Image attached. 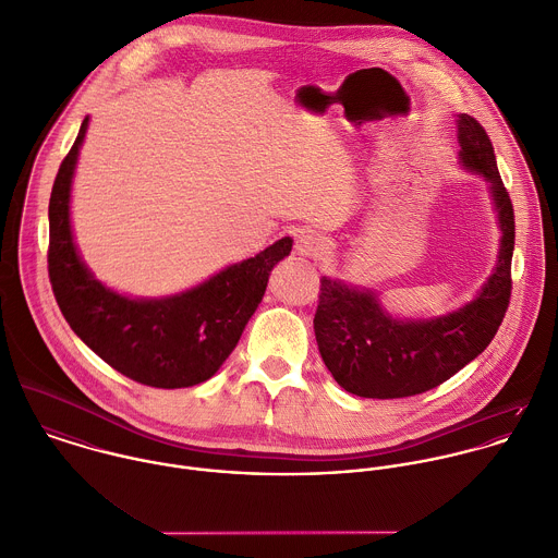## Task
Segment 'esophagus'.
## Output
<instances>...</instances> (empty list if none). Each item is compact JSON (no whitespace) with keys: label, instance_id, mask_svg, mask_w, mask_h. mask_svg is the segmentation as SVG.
<instances>
[{"label":"esophagus","instance_id":"obj_1","mask_svg":"<svg viewBox=\"0 0 558 558\" xmlns=\"http://www.w3.org/2000/svg\"><path fill=\"white\" fill-rule=\"evenodd\" d=\"M295 252L300 256H306V258H319L322 252H324V241L319 239V234L306 230V232H300L295 236Z\"/></svg>","mask_w":558,"mask_h":558}]
</instances>
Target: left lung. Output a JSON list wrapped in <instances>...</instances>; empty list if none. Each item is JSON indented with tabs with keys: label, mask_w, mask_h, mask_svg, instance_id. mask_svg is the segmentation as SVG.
<instances>
[{
	"label": "left lung",
	"mask_w": 558,
	"mask_h": 558,
	"mask_svg": "<svg viewBox=\"0 0 558 558\" xmlns=\"http://www.w3.org/2000/svg\"><path fill=\"white\" fill-rule=\"evenodd\" d=\"M457 129L461 163L492 183L502 230L496 269L476 300L429 322L392 319L373 293L324 278L313 322L315 336L328 371L351 395L403 399L440 386L492 342L509 308L513 205L487 131L468 113H459Z\"/></svg>",
	"instance_id": "left-lung-1"
}]
</instances>
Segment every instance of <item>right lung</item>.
I'll list each match as a JSON object with an SVG mask.
<instances>
[{"label":"right lung","mask_w":558,"mask_h":558,"mask_svg":"<svg viewBox=\"0 0 558 558\" xmlns=\"http://www.w3.org/2000/svg\"><path fill=\"white\" fill-rule=\"evenodd\" d=\"M86 126L88 116L60 163L49 198L47 263L56 302L71 330L124 377L153 388L207 381L236 347L263 300L269 271L289 256L293 239L284 236L174 298L129 300L113 293L90 276L71 234V181Z\"/></svg>","instance_id":"obj_1"}]
</instances>
